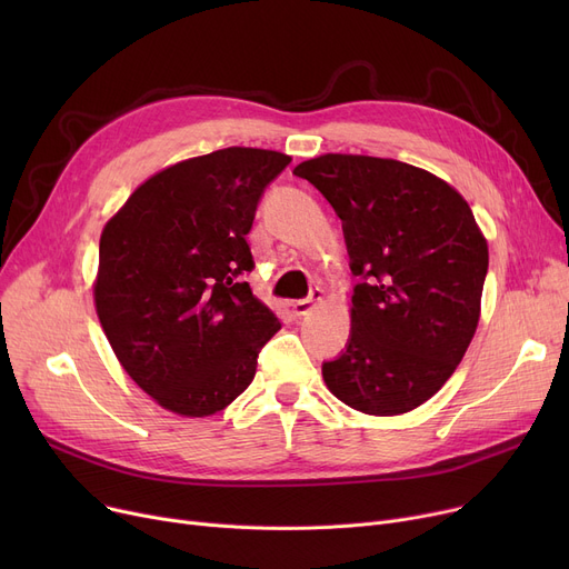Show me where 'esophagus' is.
Segmentation results:
<instances>
[{"instance_id":"esophagus-1","label":"esophagus","mask_w":569,"mask_h":569,"mask_svg":"<svg viewBox=\"0 0 569 569\" xmlns=\"http://www.w3.org/2000/svg\"><path fill=\"white\" fill-rule=\"evenodd\" d=\"M322 297H325V292H322L320 288H316V290H311V295L307 297V300H297V302H292V305H290V309H292V313H295V316H307L309 311H313V309L322 302Z\"/></svg>"}]
</instances>
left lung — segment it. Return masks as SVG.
<instances>
[{
    "label": "left lung",
    "instance_id": "8db88e82",
    "mask_svg": "<svg viewBox=\"0 0 569 569\" xmlns=\"http://www.w3.org/2000/svg\"><path fill=\"white\" fill-rule=\"evenodd\" d=\"M335 207L355 277L350 341L322 378L346 406L415 410L447 382L475 337L489 267L466 198L395 159L322 154L292 170Z\"/></svg>",
    "mask_w": 569,
    "mask_h": 569
}]
</instances>
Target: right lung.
Wrapping results in <instances>:
<instances>
[{
  "mask_svg": "<svg viewBox=\"0 0 569 569\" xmlns=\"http://www.w3.org/2000/svg\"><path fill=\"white\" fill-rule=\"evenodd\" d=\"M290 161L274 149L226 147L172 163L103 226L99 322L122 369L174 415L228 408L281 330L244 274L258 200Z\"/></svg>",
  "mask_w": 569,
  "mask_h": 569,
  "instance_id": "obj_1",
  "label": "right lung"
}]
</instances>
